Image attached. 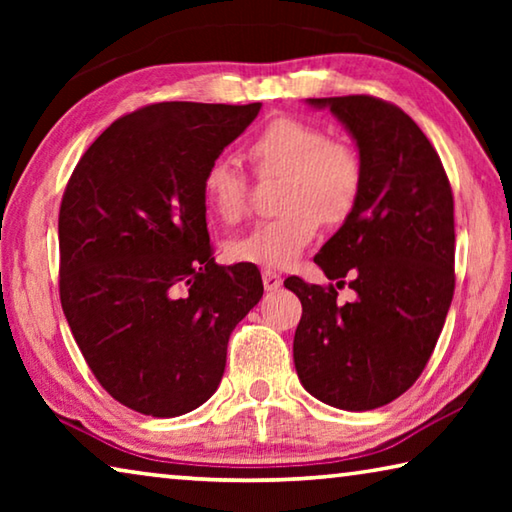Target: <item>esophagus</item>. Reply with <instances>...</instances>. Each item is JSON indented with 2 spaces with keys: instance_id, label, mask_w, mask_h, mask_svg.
<instances>
[{
  "instance_id": "obj_1",
  "label": "esophagus",
  "mask_w": 512,
  "mask_h": 512,
  "mask_svg": "<svg viewBox=\"0 0 512 512\" xmlns=\"http://www.w3.org/2000/svg\"><path fill=\"white\" fill-rule=\"evenodd\" d=\"M262 280H264V289H266V291L280 289V284H282L280 273L271 271V268H264V271H262Z\"/></svg>"
}]
</instances>
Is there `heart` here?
<instances>
[{"instance_id": "1", "label": "heart", "mask_w": 512, "mask_h": 512, "mask_svg": "<svg viewBox=\"0 0 512 512\" xmlns=\"http://www.w3.org/2000/svg\"><path fill=\"white\" fill-rule=\"evenodd\" d=\"M259 176L282 173L277 205L282 212L255 223L230 241L235 262L287 268L316 239L320 219L343 223L363 187L359 153L343 140H329L323 128L296 117H277L248 142ZM203 203L216 219L237 223L248 207V178L235 160L219 155L201 178Z\"/></svg>"}]
</instances>
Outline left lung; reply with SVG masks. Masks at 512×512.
I'll list each match as a JSON object with an SVG mask.
<instances>
[{
    "instance_id": "obj_1",
    "label": "left lung",
    "mask_w": 512,
    "mask_h": 512,
    "mask_svg": "<svg viewBox=\"0 0 512 512\" xmlns=\"http://www.w3.org/2000/svg\"><path fill=\"white\" fill-rule=\"evenodd\" d=\"M359 146L363 187L314 262L336 284L284 287L302 302L293 361L307 391L370 411L409 391L431 357L454 296V196L436 149L402 108L368 94L309 99ZM345 283L358 293L335 300Z\"/></svg>"
}]
</instances>
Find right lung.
Masks as SVG:
<instances>
[{"label": "right lung", "instance_id": "add662e5", "mask_svg": "<svg viewBox=\"0 0 512 512\" xmlns=\"http://www.w3.org/2000/svg\"><path fill=\"white\" fill-rule=\"evenodd\" d=\"M262 103L164 101L92 142L58 214L60 305L119 404L176 418L221 384L232 329L264 293L253 264L219 266L201 178Z\"/></svg>", "mask_w": 512, "mask_h": 512}]
</instances>
